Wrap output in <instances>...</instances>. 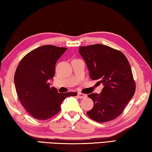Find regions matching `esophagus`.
I'll return each mask as SVG.
<instances>
[{
	"label": "esophagus",
	"instance_id": "esophagus-1",
	"mask_svg": "<svg viewBox=\"0 0 152 152\" xmlns=\"http://www.w3.org/2000/svg\"><path fill=\"white\" fill-rule=\"evenodd\" d=\"M78 96L80 98V99H83V98H86L87 96V95L85 94L81 93V92H78Z\"/></svg>",
	"mask_w": 152,
	"mask_h": 152
}]
</instances>
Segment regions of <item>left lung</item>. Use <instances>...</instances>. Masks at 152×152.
<instances>
[{"label": "left lung", "mask_w": 152, "mask_h": 152, "mask_svg": "<svg viewBox=\"0 0 152 152\" xmlns=\"http://www.w3.org/2000/svg\"><path fill=\"white\" fill-rule=\"evenodd\" d=\"M79 53L85 61L91 79H99L103 84L100 94L88 96L94 107L87 112L97 122L105 123L121 114L135 91V84L127 58L120 51L109 46L94 44L79 48Z\"/></svg>", "instance_id": "1"}]
</instances>
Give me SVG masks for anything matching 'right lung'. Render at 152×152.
<instances>
[{
	"mask_svg": "<svg viewBox=\"0 0 152 152\" xmlns=\"http://www.w3.org/2000/svg\"><path fill=\"white\" fill-rule=\"evenodd\" d=\"M66 50L51 45L41 46L27 53L17 66L14 82L18 97L35 119H50L60 111L66 98L76 96V92L59 93L50 84L56 64Z\"/></svg>",
	"mask_w": 152,
	"mask_h": 152,
	"instance_id": "obj_1",
	"label": "right lung"
}]
</instances>
